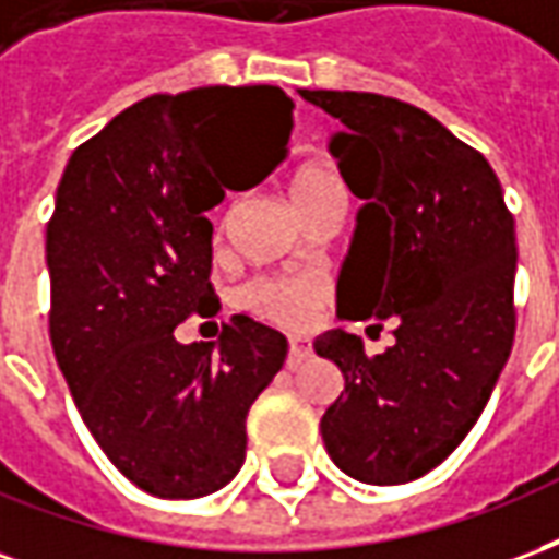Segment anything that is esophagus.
<instances>
[{
	"label": "esophagus",
	"mask_w": 559,
	"mask_h": 559,
	"mask_svg": "<svg viewBox=\"0 0 559 559\" xmlns=\"http://www.w3.org/2000/svg\"><path fill=\"white\" fill-rule=\"evenodd\" d=\"M311 356V344L305 338H290V350H287V368H299Z\"/></svg>",
	"instance_id": "1"
}]
</instances>
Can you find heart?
Here are the masks:
<instances>
[{
    "mask_svg": "<svg viewBox=\"0 0 559 559\" xmlns=\"http://www.w3.org/2000/svg\"><path fill=\"white\" fill-rule=\"evenodd\" d=\"M296 215L311 224L323 215H341L344 185L323 164H302L287 182ZM326 299V284L314 275H257L236 290V305L257 320L281 329H305Z\"/></svg>",
    "mask_w": 559,
    "mask_h": 559,
    "instance_id": "b5f03b06",
    "label": "heart"
}]
</instances>
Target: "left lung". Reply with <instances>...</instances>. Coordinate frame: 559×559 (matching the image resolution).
Listing matches in <instances>:
<instances>
[{"mask_svg":"<svg viewBox=\"0 0 559 559\" xmlns=\"http://www.w3.org/2000/svg\"><path fill=\"white\" fill-rule=\"evenodd\" d=\"M344 131L329 148L362 197L338 314L392 326V347L332 329L317 356L344 374L323 413L329 457L368 485L443 464L491 399L515 341V221L481 152L433 116L374 92L299 90Z\"/></svg>","mask_w":559,"mask_h":559,"instance_id":"obj_1","label":"left lung"}]
</instances>
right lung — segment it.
Returning <instances> with one entry per match:
<instances>
[{
  "label": "right lung",
  "instance_id": "add662e5",
  "mask_svg": "<svg viewBox=\"0 0 559 559\" xmlns=\"http://www.w3.org/2000/svg\"><path fill=\"white\" fill-rule=\"evenodd\" d=\"M290 131L293 102L278 86L148 95L74 148L56 188V362L95 443L146 493L224 488L245 461L248 411L287 359V338L245 314L218 341L179 344L173 329L218 311L206 212L224 200L221 158L266 146L242 182L254 188Z\"/></svg>",
  "mask_w": 559,
  "mask_h": 559
}]
</instances>
